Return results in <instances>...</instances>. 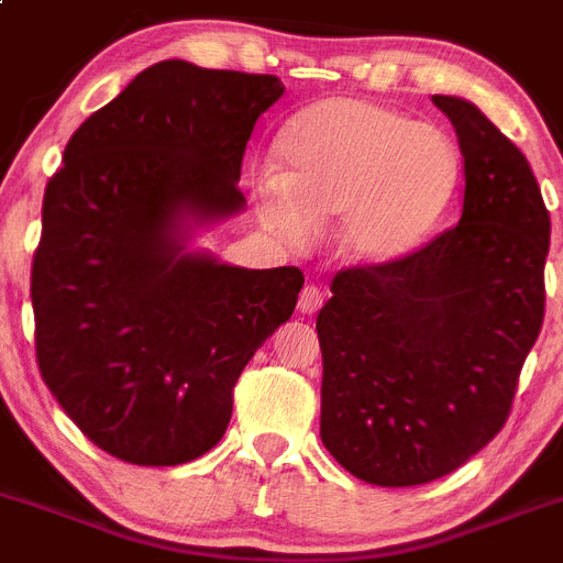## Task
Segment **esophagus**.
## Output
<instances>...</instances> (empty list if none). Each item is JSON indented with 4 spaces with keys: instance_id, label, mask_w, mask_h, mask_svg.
<instances>
[{
    "instance_id": "esophagus-1",
    "label": "esophagus",
    "mask_w": 563,
    "mask_h": 563,
    "mask_svg": "<svg viewBox=\"0 0 563 563\" xmlns=\"http://www.w3.org/2000/svg\"><path fill=\"white\" fill-rule=\"evenodd\" d=\"M322 302H324V294L319 291L317 286H306V288H302V294H299L297 308H299V313L311 317V313H317L319 308H322Z\"/></svg>"
}]
</instances>
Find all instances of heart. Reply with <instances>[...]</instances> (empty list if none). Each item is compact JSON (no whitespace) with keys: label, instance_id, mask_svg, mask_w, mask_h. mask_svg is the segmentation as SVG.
<instances>
[{"label":"heart","instance_id":"heart-1","mask_svg":"<svg viewBox=\"0 0 563 563\" xmlns=\"http://www.w3.org/2000/svg\"><path fill=\"white\" fill-rule=\"evenodd\" d=\"M280 177L255 186L257 217L291 246L341 219L350 264L388 269L422 250L459 188L461 157L435 124L366 99L299 110L277 139Z\"/></svg>","mask_w":563,"mask_h":563}]
</instances>
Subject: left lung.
Returning a JSON list of instances; mask_svg holds the SVG:
<instances>
[{
  "mask_svg": "<svg viewBox=\"0 0 563 563\" xmlns=\"http://www.w3.org/2000/svg\"><path fill=\"white\" fill-rule=\"evenodd\" d=\"M464 155V210L408 261L346 269L319 311L328 453L375 486L450 475L500 433L544 319L550 213L522 152L433 93Z\"/></svg>",
  "mask_w": 563,
  "mask_h": 563,
  "instance_id": "left-lung-1",
  "label": "left lung"
}]
</instances>
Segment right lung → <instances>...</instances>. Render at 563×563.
<instances>
[{
    "label": "right lung",
    "mask_w": 563,
    "mask_h": 563,
    "mask_svg": "<svg viewBox=\"0 0 563 563\" xmlns=\"http://www.w3.org/2000/svg\"><path fill=\"white\" fill-rule=\"evenodd\" d=\"M283 91L272 75L161 60L88 115L46 186L30 286L41 377L128 464L217 448L241 369L297 306V266L188 250L246 208L241 157Z\"/></svg>",
    "instance_id": "right-lung-1"
}]
</instances>
